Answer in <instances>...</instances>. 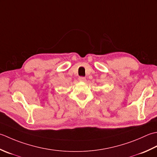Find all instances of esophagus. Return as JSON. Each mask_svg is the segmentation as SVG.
Here are the masks:
<instances>
[{
  "instance_id": "34e87169",
  "label": "esophagus",
  "mask_w": 157,
  "mask_h": 157,
  "mask_svg": "<svg viewBox=\"0 0 157 157\" xmlns=\"http://www.w3.org/2000/svg\"><path fill=\"white\" fill-rule=\"evenodd\" d=\"M78 81H83V82H85L86 81V78L85 77H82V76H80L78 78Z\"/></svg>"
}]
</instances>
